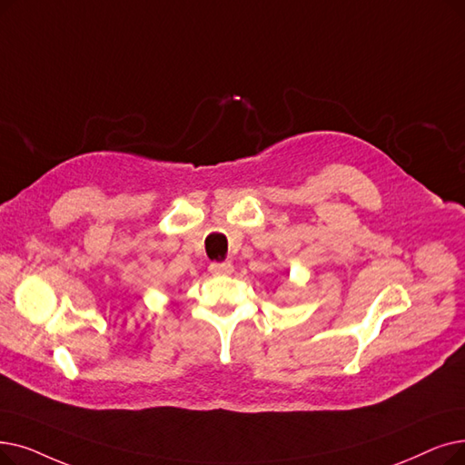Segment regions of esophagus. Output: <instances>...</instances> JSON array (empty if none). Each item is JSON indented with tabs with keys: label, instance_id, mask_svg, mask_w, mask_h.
Here are the masks:
<instances>
[{
	"label": "esophagus",
	"instance_id": "obj_1",
	"mask_svg": "<svg viewBox=\"0 0 465 465\" xmlns=\"http://www.w3.org/2000/svg\"><path fill=\"white\" fill-rule=\"evenodd\" d=\"M209 272L213 275H230L233 272L232 262H211Z\"/></svg>",
	"mask_w": 465,
	"mask_h": 465
}]
</instances>
